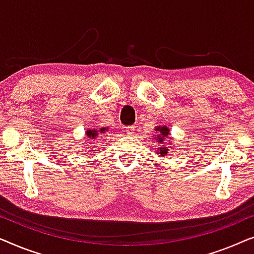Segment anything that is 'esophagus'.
Returning a JSON list of instances; mask_svg holds the SVG:
<instances>
[{"mask_svg":"<svg viewBox=\"0 0 254 254\" xmlns=\"http://www.w3.org/2000/svg\"><path fill=\"white\" fill-rule=\"evenodd\" d=\"M134 130H135V127H133V126H131V127H127V133L128 134V135H131V134H133L134 133Z\"/></svg>","mask_w":254,"mask_h":254,"instance_id":"1","label":"esophagus"}]
</instances>
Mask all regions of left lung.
<instances>
[{"mask_svg": "<svg viewBox=\"0 0 254 254\" xmlns=\"http://www.w3.org/2000/svg\"><path fill=\"white\" fill-rule=\"evenodd\" d=\"M154 130L156 131V134L154 137L155 142L161 144V146H160V148L156 151V153H158V154H161V156L167 155V153L169 152L167 142L173 144V142L169 141V140H173V137H170V128L166 126H158Z\"/></svg>", "mask_w": 254, "mask_h": 254, "instance_id": "left-lung-1", "label": "left lung"}]
</instances>
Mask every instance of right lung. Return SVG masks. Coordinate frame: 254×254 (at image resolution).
Returning a JSON list of instances; mask_svg holds the SVG:
<instances>
[{
    "instance_id": "obj_1",
    "label": "right lung",
    "mask_w": 254,
    "mask_h": 254,
    "mask_svg": "<svg viewBox=\"0 0 254 254\" xmlns=\"http://www.w3.org/2000/svg\"><path fill=\"white\" fill-rule=\"evenodd\" d=\"M106 131H108V127H103L101 128H99V130H96V128H91V130L86 131V137H85V139H88V140H95L98 137H101V134L105 133ZM93 148H95V147H93ZM84 149H87V152L90 151V148H84Z\"/></svg>"
}]
</instances>
